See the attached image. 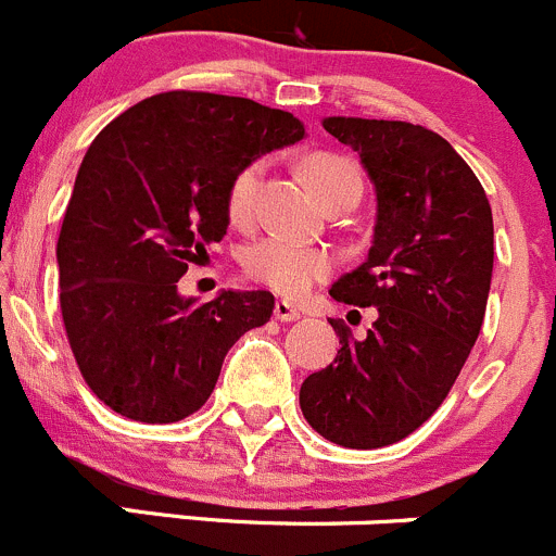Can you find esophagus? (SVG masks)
Instances as JSON below:
<instances>
[{"label": "esophagus", "mask_w": 556, "mask_h": 556, "mask_svg": "<svg viewBox=\"0 0 556 556\" xmlns=\"http://www.w3.org/2000/svg\"><path fill=\"white\" fill-rule=\"evenodd\" d=\"M274 317H277V320H282V323H293V320H299L301 312L295 309L290 301H277V304H274Z\"/></svg>", "instance_id": "esophagus-1"}]
</instances>
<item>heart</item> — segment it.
I'll return each mask as SVG.
<instances>
[{
	"label": "heart",
	"mask_w": 556,
	"mask_h": 556,
	"mask_svg": "<svg viewBox=\"0 0 556 556\" xmlns=\"http://www.w3.org/2000/svg\"><path fill=\"white\" fill-rule=\"evenodd\" d=\"M304 170L306 185L312 187L317 198H326L328 192L339 190V187L350 185V181H361L358 170L350 160L337 157L328 152H315L304 160L301 165ZM263 176H266V163L263 160H250L236 170V176L228 185V195H225V208H228L230 223L247 225L255 217L257 192H261ZM241 266L252 282L263 285V288L274 290V293L285 295V299H301L309 293L317 282L333 271V255L323 247H306L295 244V241L277 239H257L250 244L241 255Z\"/></svg>",
	"instance_id": "obj_1"
}]
</instances>
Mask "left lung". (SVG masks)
I'll list each match as a JSON object with an SVG mask.
<instances>
[{"instance_id":"8db88e82","label":"left lung","mask_w":556,"mask_h":556,"mask_svg":"<svg viewBox=\"0 0 556 556\" xmlns=\"http://www.w3.org/2000/svg\"><path fill=\"white\" fill-rule=\"evenodd\" d=\"M323 127L358 152L377 192L369 257L331 295L377 306V320L364 339L331 320L342 348L299 402L317 434L369 451L413 434L454 388L486 315L492 206L470 165L421 124L331 116Z\"/></svg>"}]
</instances>
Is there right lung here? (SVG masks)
<instances>
[{"instance_id": "obj_1", "label": "right lung", "mask_w": 556, "mask_h": 556, "mask_svg": "<svg viewBox=\"0 0 556 556\" xmlns=\"http://www.w3.org/2000/svg\"><path fill=\"white\" fill-rule=\"evenodd\" d=\"M304 138L247 97L163 91L113 118L86 152L56 241L59 306L86 386L113 413L174 424L206 404L236 339L271 320L268 290L179 295L228 233L241 165Z\"/></svg>"}]
</instances>
